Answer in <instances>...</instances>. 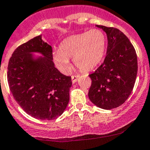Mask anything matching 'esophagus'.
<instances>
[{
	"mask_svg": "<svg viewBox=\"0 0 150 150\" xmlns=\"http://www.w3.org/2000/svg\"><path fill=\"white\" fill-rule=\"evenodd\" d=\"M79 75H74V76H71V79H72V82L73 83H75V82H77L78 79H79Z\"/></svg>",
	"mask_w": 150,
	"mask_h": 150,
	"instance_id": "1",
	"label": "esophagus"
}]
</instances>
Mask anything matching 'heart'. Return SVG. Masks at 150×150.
<instances>
[{
	"mask_svg": "<svg viewBox=\"0 0 150 150\" xmlns=\"http://www.w3.org/2000/svg\"><path fill=\"white\" fill-rule=\"evenodd\" d=\"M107 38L100 29L71 35L60 43L59 51L53 54L56 66L64 74L71 71L69 59L83 71H89L97 66L102 61L106 50Z\"/></svg>",
	"mask_w": 150,
	"mask_h": 150,
	"instance_id": "1",
	"label": "heart"
}]
</instances>
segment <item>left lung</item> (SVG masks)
Listing matches in <instances>:
<instances>
[{
  "instance_id": "1",
  "label": "left lung",
  "mask_w": 150,
  "mask_h": 150,
  "mask_svg": "<svg viewBox=\"0 0 150 150\" xmlns=\"http://www.w3.org/2000/svg\"><path fill=\"white\" fill-rule=\"evenodd\" d=\"M108 38L104 62L89 76L92 80L88 97L102 109L118 108L130 95L138 71L135 48L126 35L118 28L96 25Z\"/></svg>"
}]
</instances>
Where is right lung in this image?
I'll return each mask as SVG.
<instances>
[{
	"label": "right lung",
	"mask_w": 150,
	"mask_h": 150,
	"mask_svg": "<svg viewBox=\"0 0 150 150\" xmlns=\"http://www.w3.org/2000/svg\"><path fill=\"white\" fill-rule=\"evenodd\" d=\"M7 77L14 99L31 117L53 120L66 109L71 77L55 68L52 48L42 35L15 49L8 62Z\"/></svg>",
	"instance_id": "add662e5"
}]
</instances>
